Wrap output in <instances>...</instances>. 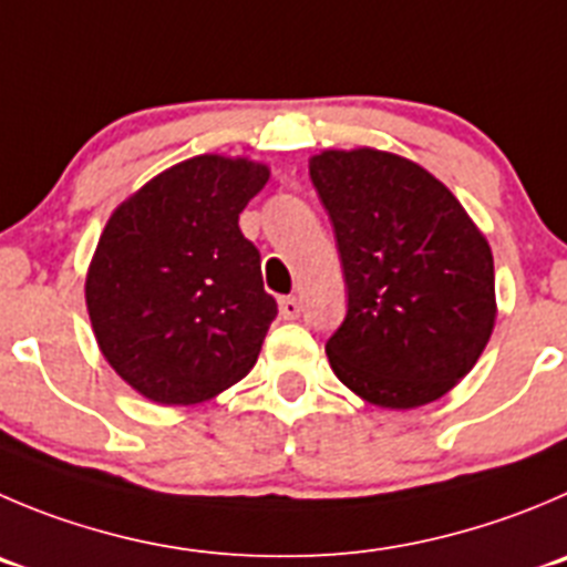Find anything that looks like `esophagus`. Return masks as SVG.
<instances>
[{
	"label": "esophagus",
	"instance_id": "34e87169",
	"mask_svg": "<svg viewBox=\"0 0 567 567\" xmlns=\"http://www.w3.org/2000/svg\"><path fill=\"white\" fill-rule=\"evenodd\" d=\"M278 309H280V317H284V320H298V317H300V300L298 298H280Z\"/></svg>",
	"mask_w": 567,
	"mask_h": 567
}]
</instances>
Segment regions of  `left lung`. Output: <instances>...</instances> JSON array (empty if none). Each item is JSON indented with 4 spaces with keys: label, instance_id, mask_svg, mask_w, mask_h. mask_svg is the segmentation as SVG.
<instances>
[{
    "label": "left lung",
    "instance_id": "8db88e82",
    "mask_svg": "<svg viewBox=\"0 0 567 567\" xmlns=\"http://www.w3.org/2000/svg\"><path fill=\"white\" fill-rule=\"evenodd\" d=\"M309 175L333 223L348 315L326 342L337 379L381 409L454 390L495 328L493 250L445 183L403 155L322 150Z\"/></svg>",
    "mask_w": 567,
    "mask_h": 567
}]
</instances>
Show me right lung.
Segmentation results:
<instances>
[{"label":"right lung","mask_w":567,"mask_h":567,"mask_svg":"<svg viewBox=\"0 0 567 567\" xmlns=\"http://www.w3.org/2000/svg\"><path fill=\"white\" fill-rule=\"evenodd\" d=\"M269 166L194 155L111 214L85 275L105 361L138 395L192 406L245 379L278 315L239 214Z\"/></svg>","instance_id":"add662e5"}]
</instances>
